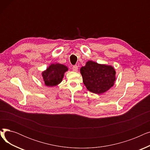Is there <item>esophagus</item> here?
<instances>
[{
    "label": "esophagus",
    "mask_w": 150,
    "mask_h": 150,
    "mask_svg": "<svg viewBox=\"0 0 150 150\" xmlns=\"http://www.w3.org/2000/svg\"><path fill=\"white\" fill-rule=\"evenodd\" d=\"M78 67L76 65H75L72 67V70L74 71V72H77L78 71Z\"/></svg>",
    "instance_id": "1"
}]
</instances>
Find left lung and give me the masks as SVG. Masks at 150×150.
I'll list each match as a JSON object with an SVG mask.
<instances>
[{
	"label": "left lung",
	"mask_w": 150,
	"mask_h": 150,
	"mask_svg": "<svg viewBox=\"0 0 150 150\" xmlns=\"http://www.w3.org/2000/svg\"><path fill=\"white\" fill-rule=\"evenodd\" d=\"M83 83L88 91L96 94L108 91L114 84L115 71L111 66L100 64L92 61L80 69Z\"/></svg>",
	"instance_id": "left-lung-1"
}]
</instances>
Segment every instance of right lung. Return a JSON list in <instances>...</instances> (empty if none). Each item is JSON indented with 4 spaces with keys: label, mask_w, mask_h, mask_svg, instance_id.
Wrapping results in <instances>:
<instances>
[{
    "label": "right lung",
    "mask_w": 150,
    "mask_h": 150,
    "mask_svg": "<svg viewBox=\"0 0 150 150\" xmlns=\"http://www.w3.org/2000/svg\"><path fill=\"white\" fill-rule=\"evenodd\" d=\"M67 70V67L64 65L59 63L52 64L42 73L45 84L49 87L59 84L62 80L64 73Z\"/></svg>",
    "instance_id": "obj_1"
}]
</instances>
